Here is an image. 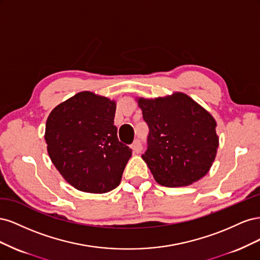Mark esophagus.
Here are the masks:
<instances>
[{"mask_svg":"<svg viewBox=\"0 0 260 260\" xmlns=\"http://www.w3.org/2000/svg\"><path fill=\"white\" fill-rule=\"evenodd\" d=\"M131 148H132L133 151H135L136 153H140L141 151H142L143 146H142V143H141V141H140V140H136L135 142L132 143V145H131Z\"/></svg>","mask_w":260,"mask_h":260,"instance_id":"obj_1","label":"esophagus"}]
</instances>
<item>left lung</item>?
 <instances>
[{"mask_svg": "<svg viewBox=\"0 0 260 260\" xmlns=\"http://www.w3.org/2000/svg\"><path fill=\"white\" fill-rule=\"evenodd\" d=\"M138 103L149 130L142 158L157 182L184 186L205 176L219 143L212 116L183 93Z\"/></svg>", "mask_w": 260, "mask_h": 260, "instance_id": "obj_1", "label": "left lung"}]
</instances>
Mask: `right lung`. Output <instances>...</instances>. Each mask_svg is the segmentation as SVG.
<instances>
[{
	"mask_svg": "<svg viewBox=\"0 0 260 260\" xmlns=\"http://www.w3.org/2000/svg\"><path fill=\"white\" fill-rule=\"evenodd\" d=\"M115 113L114 101L80 92L55 107L46 120L51 160L77 190L106 193L120 183L132 149L118 140Z\"/></svg>",
	"mask_w": 260,
	"mask_h": 260,
	"instance_id": "obj_1",
	"label": "right lung"
}]
</instances>
